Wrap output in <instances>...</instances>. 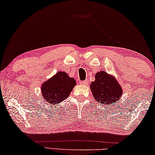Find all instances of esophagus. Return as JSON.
Wrapping results in <instances>:
<instances>
[{
	"mask_svg": "<svg viewBox=\"0 0 155 155\" xmlns=\"http://www.w3.org/2000/svg\"><path fill=\"white\" fill-rule=\"evenodd\" d=\"M88 83V82L87 80L81 81V82H80V84H81V85H87Z\"/></svg>",
	"mask_w": 155,
	"mask_h": 155,
	"instance_id": "1",
	"label": "esophagus"
}]
</instances>
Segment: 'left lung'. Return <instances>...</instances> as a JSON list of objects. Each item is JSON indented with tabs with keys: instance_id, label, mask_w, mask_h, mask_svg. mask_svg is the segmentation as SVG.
<instances>
[{
	"instance_id": "1",
	"label": "left lung",
	"mask_w": 155,
	"mask_h": 155,
	"mask_svg": "<svg viewBox=\"0 0 155 155\" xmlns=\"http://www.w3.org/2000/svg\"><path fill=\"white\" fill-rule=\"evenodd\" d=\"M95 80L90 85L93 97L97 104L109 105L117 102L123 94V89L116 78L104 71L97 72Z\"/></svg>"
}]
</instances>
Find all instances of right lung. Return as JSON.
<instances>
[{
    "label": "right lung",
    "mask_w": 155,
    "mask_h": 155,
    "mask_svg": "<svg viewBox=\"0 0 155 155\" xmlns=\"http://www.w3.org/2000/svg\"><path fill=\"white\" fill-rule=\"evenodd\" d=\"M75 85L74 78H70L64 71H58L41 85L42 100L48 104L56 105L69 96Z\"/></svg>",
    "instance_id": "right-lung-1"
}]
</instances>
